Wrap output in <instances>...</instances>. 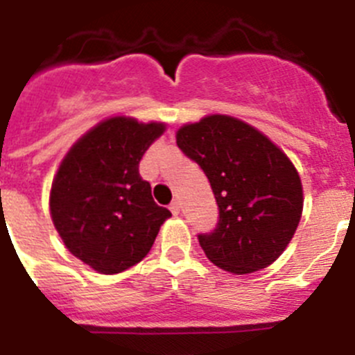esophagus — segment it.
<instances>
[{
    "label": "esophagus",
    "mask_w": 355,
    "mask_h": 355,
    "mask_svg": "<svg viewBox=\"0 0 355 355\" xmlns=\"http://www.w3.org/2000/svg\"><path fill=\"white\" fill-rule=\"evenodd\" d=\"M168 208H171L172 215H180V209H181L180 200H178V199H175V200H172V202H171V206H168Z\"/></svg>",
    "instance_id": "34e87169"
}]
</instances>
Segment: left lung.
I'll use <instances>...</instances> for the list:
<instances>
[{
    "label": "left lung",
    "mask_w": 355,
    "mask_h": 355,
    "mask_svg": "<svg viewBox=\"0 0 355 355\" xmlns=\"http://www.w3.org/2000/svg\"><path fill=\"white\" fill-rule=\"evenodd\" d=\"M208 178L218 224L199 234L206 258L231 274H252L284 252L302 216L300 175L268 137L240 119L206 115L175 133Z\"/></svg>",
    "instance_id": "1"
}]
</instances>
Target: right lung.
<instances>
[{
	"instance_id": "right-lung-1",
	"label": "right lung",
	"mask_w": 355,
	"mask_h": 355,
	"mask_svg": "<svg viewBox=\"0 0 355 355\" xmlns=\"http://www.w3.org/2000/svg\"><path fill=\"white\" fill-rule=\"evenodd\" d=\"M163 131V122L105 119L58 167L49 193L53 224L69 252L99 274H119L142 261L172 216L139 174L144 153Z\"/></svg>"
}]
</instances>
